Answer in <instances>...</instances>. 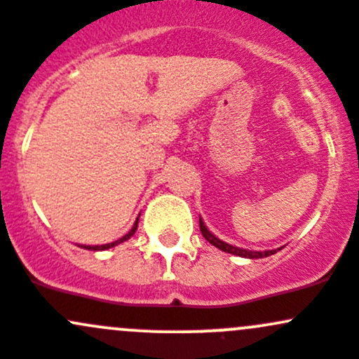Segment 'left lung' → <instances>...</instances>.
Returning <instances> with one entry per match:
<instances>
[{"mask_svg": "<svg viewBox=\"0 0 359 359\" xmlns=\"http://www.w3.org/2000/svg\"><path fill=\"white\" fill-rule=\"evenodd\" d=\"M198 223H201V231H202V235H204V238L207 240V242L212 243L214 247H217V249L223 250V252L233 254V256L247 257V259H261V257H268V256H271V254H275L276 250L282 249V247H280V249H273V250H247V249H240V247H235V245H231V243L223 242V240L217 238L216 235L210 233V231L207 230L204 221H202V217H201V219H198Z\"/></svg>", "mask_w": 359, "mask_h": 359, "instance_id": "left-lung-1", "label": "left lung"}]
</instances>
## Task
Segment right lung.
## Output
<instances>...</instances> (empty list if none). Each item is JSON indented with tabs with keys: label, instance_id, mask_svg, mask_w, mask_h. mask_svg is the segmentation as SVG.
<instances>
[{
	"label": "right lung",
	"instance_id": "add662e5",
	"mask_svg": "<svg viewBox=\"0 0 359 359\" xmlns=\"http://www.w3.org/2000/svg\"><path fill=\"white\" fill-rule=\"evenodd\" d=\"M138 217H136V221H135V224H133V228L131 230L128 231V233H126L123 238H119V240H116V242H112V243H105V245H79V247H83V249H88V250H107V249H112V247H116V245H119V243H123V242H126V240H129L131 238L133 235H135V231H136V228H138Z\"/></svg>",
	"mask_w": 359,
	"mask_h": 359
}]
</instances>
